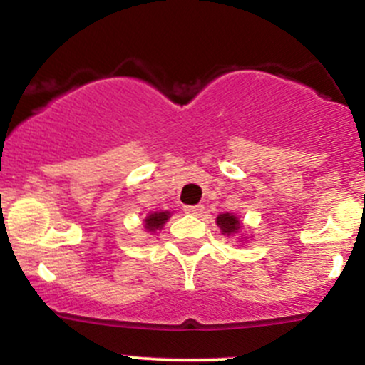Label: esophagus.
Listing matches in <instances>:
<instances>
[{
    "instance_id": "1",
    "label": "esophagus",
    "mask_w": 365,
    "mask_h": 365,
    "mask_svg": "<svg viewBox=\"0 0 365 365\" xmlns=\"http://www.w3.org/2000/svg\"><path fill=\"white\" fill-rule=\"evenodd\" d=\"M183 211H185L187 215L197 216V215H200V212L204 211V206H202V204H197V206H183Z\"/></svg>"
}]
</instances>
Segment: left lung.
Here are the masks:
<instances>
[{
    "instance_id": "obj_1",
    "label": "left lung",
    "mask_w": 365,
    "mask_h": 365,
    "mask_svg": "<svg viewBox=\"0 0 365 365\" xmlns=\"http://www.w3.org/2000/svg\"><path fill=\"white\" fill-rule=\"evenodd\" d=\"M216 223L220 226V230L223 232V235H235L242 230L240 221H238L237 216L230 215V212H225V215H220L216 217Z\"/></svg>"
}]
</instances>
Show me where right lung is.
Masks as SVG:
<instances>
[{
  "label": "right lung",
  "instance_id": "add662e5",
  "mask_svg": "<svg viewBox=\"0 0 365 365\" xmlns=\"http://www.w3.org/2000/svg\"><path fill=\"white\" fill-rule=\"evenodd\" d=\"M170 212L161 211V212H150V215L144 220V228L148 232H156V230H161L165 226L166 221H168Z\"/></svg>",
  "mask_w": 365,
  "mask_h": 365
}]
</instances>
